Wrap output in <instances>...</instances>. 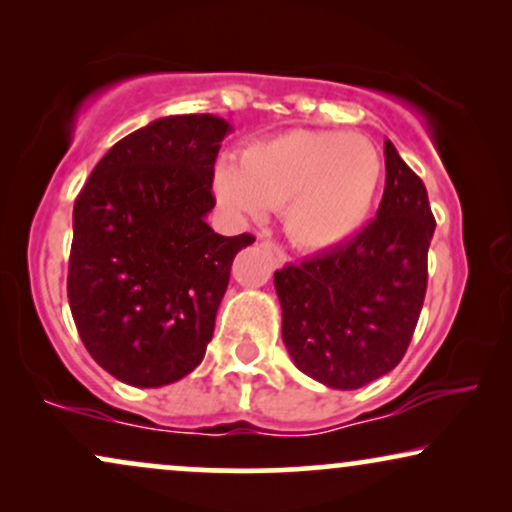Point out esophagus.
I'll return each instance as SVG.
<instances>
[{
    "mask_svg": "<svg viewBox=\"0 0 512 512\" xmlns=\"http://www.w3.org/2000/svg\"><path fill=\"white\" fill-rule=\"evenodd\" d=\"M262 248L267 250L269 257H272L274 267H283V264H286V255H283V250L279 248V245H274V243H269V240H264Z\"/></svg>",
    "mask_w": 512,
    "mask_h": 512,
    "instance_id": "esophagus-1",
    "label": "esophagus"
}]
</instances>
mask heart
Here are the masks:
<instances>
[{
    "instance_id": "obj_1",
    "label": "heart",
    "mask_w": 512,
    "mask_h": 512,
    "mask_svg": "<svg viewBox=\"0 0 512 512\" xmlns=\"http://www.w3.org/2000/svg\"><path fill=\"white\" fill-rule=\"evenodd\" d=\"M384 183V159L365 135L286 131L250 145L240 164L224 159L214 174L219 202L260 219L283 207L286 236L307 252L334 250L362 231Z\"/></svg>"
}]
</instances>
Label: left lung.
I'll return each mask as SVG.
<instances>
[{
	"label": "left lung",
	"instance_id": "1",
	"mask_svg": "<svg viewBox=\"0 0 512 512\" xmlns=\"http://www.w3.org/2000/svg\"><path fill=\"white\" fill-rule=\"evenodd\" d=\"M377 219L334 250L274 274L283 343L300 372L329 389H360L403 360L427 293L436 221L422 178L384 143Z\"/></svg>",
	"mask_w": 512,
	"mask_h": 512
}]
</instances>
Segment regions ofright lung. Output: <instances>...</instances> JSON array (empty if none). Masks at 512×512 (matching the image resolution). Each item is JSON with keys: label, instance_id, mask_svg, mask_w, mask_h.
I'll return each mask as SVG.
<instances>
[{"label": "right lung", "instance_id": "obj_1", "mask_svg": "<svg viewBox=\"0 0 512 512\" xmlns=\"http://www.w3.org/2000/svg\"><path fill=\"white\" fill-rule=\"evenodd\" d=\"M229 123L162 116L100 159L73 205L69 305L92 360L123 384L159 389L200 365L233 257L250 233L209 229Z\"/></svg>", "mask_w": 512, "mask_h": 512}]
</instances>
